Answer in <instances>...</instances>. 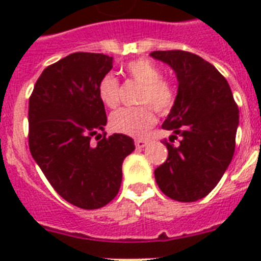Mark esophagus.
I'll use <instances>...</instances> for the list:
<instances>
[{"label":"esophagus","instance_id":"obj_1","mask_svg":"<svg viewBox=\"0 0 261 261\" xmlns=\"http://www.w3.org/2000/svg\"><path fill=\"white\" fill-rule=\"evenodd\" d=\"M146 145H147L146 139H137V141H135V147H137V149H139V150H141V149H143V147L146 146Z\"/></svg>","mask_w":261,"mask_h":261}]
</instances>
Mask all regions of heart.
<instances>
[{
	"mask_svg": "<svg viewBox=\"0 0 261 261\" xmlns=\"http://www.w3.org/2000/svg\"><path fill=\"white\" fill-rule=\"evenodd\" d=\"M131 79L142 85L139 104L147 106L137 108H120L110 118L111 128L130 137H143L155 123V111L167 114L174 102V90L171 83L161 77V70L146 59L130 62L126 67ZM98 93L107 107L115 108L119 104V81L112 74H107L100 81ZM153 105V107H150Z\"/></svg>",
	"mask_w": 261,
	"mask_h": 261,
	"instance_id": "obj_1",
	"label": "heart"
}]
</instances>
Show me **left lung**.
I'll list each match as a JSON object with an SVG mask.
<instances>
[{
  "label": "left lung",
  "instance_id": "obj_1",
  "mask_svg": "<svg viewBox=\"0 0 261 261\" xmlns=\"http://www.w3.org/2000/svg\"><path fill=\"white\" fill-rule=\"evenodd\" d=\"M150 55L168 63L178 81L163 128L173 131L171 142L180 136V145L163 141L168 159L155 168V181L168 198L195 202L214 190L233 159L239 107L226 79L199 55L181 50Z\"/></svg>",
  "mask_w": 261,
  "mask_h": 261
}]
</instances>
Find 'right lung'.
I'll list each match as a JSON object with an SVG mask.
<instances>
[{
	"instance_id": "add662e5",
	"label": "right lung",
	"mask_w": 261,
	"mask_h": 261,
	"mask_svg": "<svg viewBox=\"0 0 261 261\" xmlns=\"http://www.w3.org/2000/svg\"><path fill=\"white\" fill-rule=\"evenodd\" d=\"M112 63L108 55L73 53L43 70L30 97L31 154L53 188L84 210L118 195L123 160L135 149L127 135L98 134L107 124L98 85Z\"/></svg>"
}]
</instances>
